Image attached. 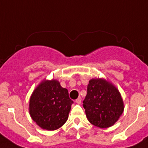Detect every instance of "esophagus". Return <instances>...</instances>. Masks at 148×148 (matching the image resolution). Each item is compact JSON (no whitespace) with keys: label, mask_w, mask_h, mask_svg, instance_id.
<instances>
[{"label":"esophagus","mask_w":148,"mask_h":148,"mask_svg":"<svg viewBox=\"0 0 148 148\" xmlns=\"http://www.w3.org/2000/svg\"><path fill=\"white\" fill-rule=\"evenodd\" d=\"M75 102H76L77 104H80V103H81V99H80V98L77 99L75 100Z\"/></svg>","instance_id":"34e87169"}]
</instances>
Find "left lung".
<instances>
[{
	"label": "left lung",
	"mask_w": 148,
	"mask_h": 148,
	"mask_svg": "<svg viewBox=\"0 0 148 148\" xmlns=\"http://www.w3.org/2000/svg\"><path fill=\"white\" fill-rule=\"evenodd\" d=\"M83 102L89 122L101 129L114 125L125 108L118 89L103 78L90 79Z\"/></svg>",
	"instance_id": "1"
}]
</instances>
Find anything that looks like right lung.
Masks as SVG:
<instances>
[{
	"label": "right lung",
	"instance_id": "right-lung-1",
	"mask_svg": "<svg viewBox=\"0 0 148 148\" xmlns=\"http://www.w3.org/2000/svg\"><path fill=\"white\" fill-rule=\"evenodd\" d=\"M73 103L58 80L44 79L31 94L29 113L40 128L53 131L66 122Z\"/></svg>",
	"mask_w": 148,
	"mask_h": 148
}]
</instances>
